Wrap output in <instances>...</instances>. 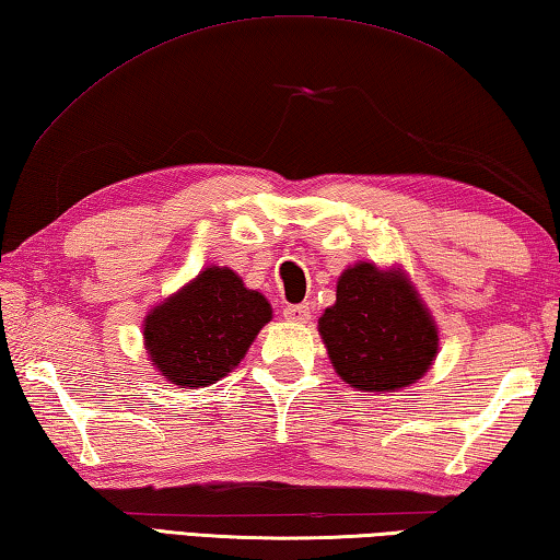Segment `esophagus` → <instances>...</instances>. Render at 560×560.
<instances>
[{
  "mask_svg": "<svg viewBox=\"0 0 560 560\" xmlns=\"http://www.w3.org/2000/svg\"><path fill=\"white\" fill-rule=\"evenodd\" d=\"M283 318L291 323H308L311 320V308L308 303H296V306L283 308Z\"/></svg>",
  "mask_w": 560,
  "mask_h": 560,
  "instance_id": "34e87169",
  "label": "esophagus"
}]
</instances>
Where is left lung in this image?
<instances>
[{
  "instance_id": "1",
  "label": "left lung",
  "mask_w": 560,
  "mask_h": 560,
  "mask_svg": "<svg viewBox=\"0 0 560 560\" xmlns=\"http://www.w3.org/2000/svg\"><path fill=\"white\" fill-rule=\"evenodd\" d=\"M318 332L342 382L358 392H396L421 380L439 354V328L399 269L352 264Z\"/></svg>"
}]
</instances>
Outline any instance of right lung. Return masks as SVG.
I'll return each instance as SVG.
<instances>
[{
  "mask_svg": "<svg viewBox=\"0 0 560 560\" xmlns=\"http://www.w3.org/2000/svg\"><path fill=\"white\" fill-rule=\"evenodd\" d=\"M271 320L269 301L228 267H208L144 318L151 364L171 384L208 386L245 358Z\"/></svg>",
  "mask_w": 560,
  "mask_h": 560,
  "instance_id": "add662e5",
  "label": "right lung"
}]
</instances>
